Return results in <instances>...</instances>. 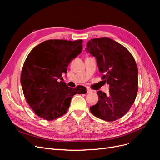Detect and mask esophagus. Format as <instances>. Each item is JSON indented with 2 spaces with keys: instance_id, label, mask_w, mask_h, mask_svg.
Returning a JSON list of instances; mask_svg holds the SVG:
<instances>
[{
  "instance_id": "1",
  "label": "esophagus",
  "mask_w": 160,
  "mask_h": 160,
  "mask_svg": "<svg viewBox=\"0 0 160 160\" xmlns=\"http://www.w3.org/2000/svg\"><path fill=\"white\" fill-rule=\"evenodd\" d=\"M92 93V90L89 88L87 89V93Z\"/></svg>"
}]
</instances>
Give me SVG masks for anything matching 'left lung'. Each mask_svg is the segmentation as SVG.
<instances>
[{
    "label": "left lung",
    "instance_id": "obj_1",
    "mask_svg": "<svg viewBox=\"0 0 160 160\" xmlns=\"http://www.w3.org/2000/svg\"><path fill=\"white\" fill-rule=\"evenodd\" d=\"M87 51L97 59L102 79L109 85V93L98 91L99 101L90 111L95 117L113 122L126 114L138 90V70L131 52L123 45L103 37L91 39Z\"/></svg>",
    "mask_w": 160,
    "mask_h": 160
}]
</instances>
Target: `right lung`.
I'll return each instance as SVG.
<instances>
[{"label": "right lung", "mask_w": 160, "mask_h": 160, "mask_svg": "<svg viewBox=\"0 0 160 160\" xmlns=\"http://www.w3.org/2000/svg\"><path fill=\"white\" fill-rule=\"evenodd\" d=\"M82 40H48L33 48L28 55L21 75L24 96L37 115L52 121L66 113L75 94L86 93L78 85L68 88L62 75L70 62L79 55Z\"/></svg>", "instance_id": "1"}]
</instances>
